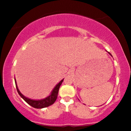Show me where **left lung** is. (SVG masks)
<instances>
[{"instance_id":"obj_1","label":"left lung","mask_w":131,"mask_h":131,"mask_svg":"<svg viewBox=\"0 0 131 131\" xmlns=\"http://www.w3.org/2000/svg\"><path fill=\"white\" fill-rule=\"evenodd\" d=\"M108 53H109V54H110V55H111V53H110V52H108Z\"/></svg>"}]
</instances>
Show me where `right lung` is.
Instances as JSON below:
<instances>
[{
  "instance_id": "add662e5",
  "label": "right lung",
  "mask_w": 131,
  "mask_h": 131,
  "mask_svg": "<svg viewBox=\"0 0 131 131\" xmlns=\"http://www.w3.org/2000/svg\"><path fill=\"white\" fill-rule=\"evenodd\" d=\"M63 79H62L60 82L58 84H57L56 86L54 88L53 91L51 92V94L49 96H48L47 97H46V99H42V100H32V99H30L29 98H27V97H25V96L23 95L19 91L17 85H16V79H15V84H16V90H17L18 93L19 95L21 96V97L27 103H28L29 105H31L32 107L35 108H43L47 107V106H50V105H52L54 103V102L56 101L57 99V96H58V91H59L60 87L61 84V83L63 81Z\"/></svg>"
}]
</instances>
